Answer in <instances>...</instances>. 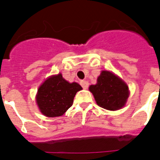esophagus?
Instances as JSON below:
<instances>
[{
	"mask_svg": "<svg viewBox=\"0 0 160 160\" xmlns=\"http://www.w3.org/2000/svg\"><path fill=\"white\" fill-rule=\"evenodd\" d=\"M80 84H81V86L82 87L83 89H87V88H88V87H89L88 82L84 81V80H83V81L80 82Z\"/></svg>",
	"mask_w": 160,
	"mask_h": 160,
	"instance_id": "1",
	"label": "esophagus"
}]
</instances>
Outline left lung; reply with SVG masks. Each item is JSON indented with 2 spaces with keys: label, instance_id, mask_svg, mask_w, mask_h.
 Masks as SVG:
<instances>
[{
  "label": "left lung",
  "instance_id": "1",
  "mask_svg": "<svg viewBox=\"0 0 160 160\" xmlns=\"http://www.w3.org/2000/svg\"><path fill=\"white\" fill-rule=\"evenodd\" d=\"M96 103L109 111H117L125 106L129 97V89L122 79L112 72L102 70L95 85L89 87Z\"/></svg>",
  "mask_w": 160,
  "mask_h": 160
}]
</instances>
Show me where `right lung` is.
Wrapping results in <instances>:
<instances>
[{
	"instance_id": "add662e5",
	"label": "right lung",
	"mask_w": 160,
	"mask_h": 160,
	"mask_svg": "<svg viewBox=\"0 0 160 160\" xmlns=\"http://www.w3.org/2000/svg\"><path fill=\"white\" fill-rule=\"evenodd\" d=\"M82 89L78 83L65 80L62 73L52 75L38 88L37 104L45 116H61L71 107L76 93Z\"/></svg>"
}]
</instances>
